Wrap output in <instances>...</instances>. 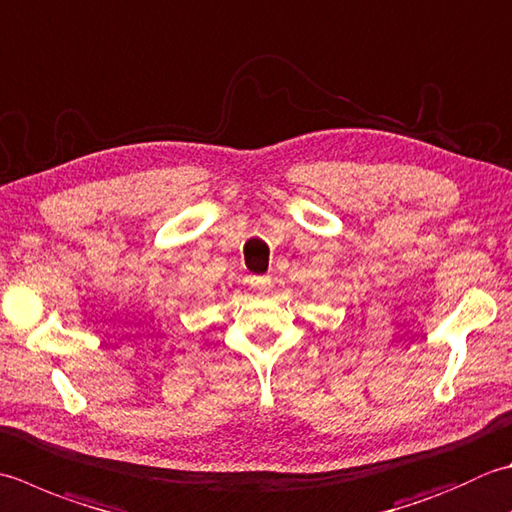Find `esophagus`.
<instances>
[{"instance_id":"1","label":"esophagus","mask_w":512,"mask_h":512,"mask_svg":"<svg viewBox=\"0 0 512 512\" xmlns=\"http://www.w3.org/2000/svg\"><path fill=\"white\" fill-rule=\"evenodd\" d=\"M250 286H253L255 290H268L270 288V277L266 275H257V277H250Z\"/></svg>"}]
</instances>
